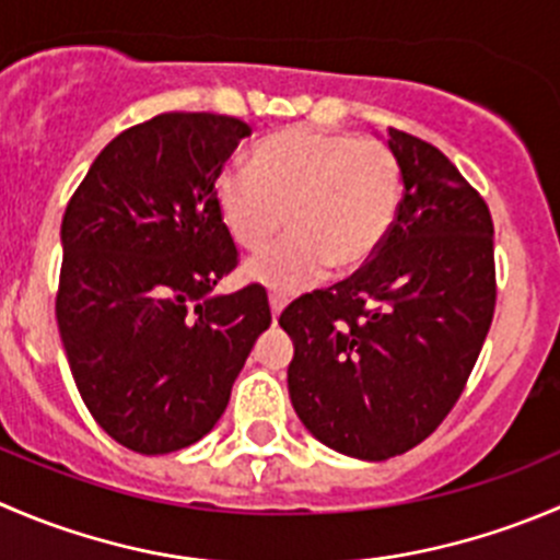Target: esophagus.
Wrapping results in <instances>:
<instances>
[{
	"label": "esophagus",
	"mask_w": 560,
	"mask_h": 560,
	"mask_svg": "<svg viewBox=\"0 0 560 560\" xmlns=\"http://www.w3.org/2000/svg\"><path fill=\"white\" fill-rule=\"evenodd\" d=\"M284 298L281 295H270V314H273V319H279V314H281V308H284Z\"/></svg>",
	"instance_id": "34e87169"
}]
</instances>
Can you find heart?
<instances>
[{
  "instance_id": "heart-1",
  "label": "heart",
  "mask_w": 560,
  "mask_h": 560,
  "mask_svg": "<svg viewBox=\"0 0 560 560\" xmlns=\"http://www.w3.org/2000/svg\"><path fill=\"white\" fill-rule=\"evenodd\" d=\"M399 197V164L385 144L314 128L268 136L252 170L230 166L215 183L221 221L246 252L268 246L290 213L295 232L243 268L248 281L281 295L328 268L366 265L394 226Z\"/></svg>"
}]
</instances>
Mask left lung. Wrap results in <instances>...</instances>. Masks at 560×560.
<instances>
[{
    "mask_svg": "<svg viewBox=\"0 0 560 560\" xmlns=\"http://www.w3.org/2000/svg\"><path fill=\"white\" fill-rule=\"evenodd\" d=\"M388 148L405 194L385 243L279 317L295 345L287 385L298 418L319 443L369 463L441 427L495 314L487 202L424 139L388 128Z\"/></svg>",
    "mask_w": 560,
    "mask_h": 560,
    "instance_id": "8db88e82",
    "label": "left lung"
}]
</instances>
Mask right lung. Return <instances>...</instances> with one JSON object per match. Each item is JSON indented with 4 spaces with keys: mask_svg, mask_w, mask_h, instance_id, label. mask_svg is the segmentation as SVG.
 <instances>
[{
    "mask_svg": "<svg viewBox=\"0 0 560 560\" xmlns=\"http://www.w3.org/2000/svg\"><path fill=\"white\" fill-rule=\"evenodd\" d=\"M246 136L237 117L159 114L101 150L65 210L59 336L86 410L130 452L202 441L270 328L259 284L213 295L237 265L215 180Z\"/></svg>",
    "mask_w": 560,
    "mask_h": 560,
    "instance_id": "right-lung-1",
    "label": "right lung"
}]
</instances>
